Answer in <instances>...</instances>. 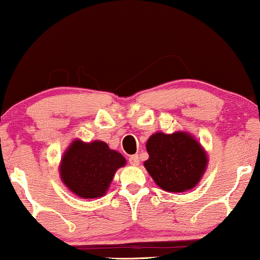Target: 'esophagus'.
Here are the masks:
<instances>
[{
  "mask_svg": "<svg viewBox=\"0 0 260 260\" xmlns=\"http://www.w3.org/2000/svg\"><path fill=\"white\" fill-rule=\"evenodd\" d=\"M129 164L132 166H139V165H140V160H139V156L137 154L129 156Z\"/></svg>",
  "mask_w": 260,
  "mask_h": 260,
  "instance_id": "esophagus-1",
  "label": "esophagus"
}]
</instances>
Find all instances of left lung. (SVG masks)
<instances>
[{
	"mask_svg": "<svg viewBox=\"0 0 260 260\" xmlns=\"http://www.w3.org/2000/svg\"><path fill=\"white\" fill-rule=\"evenodd\" d=\"M146 149L149 157L143 166L162 190H190L202 180L208 167L207 152L188 132H156L148 138Z\"/></svg>",
	"mask_w": 260,
	"mask_h": 260,
	"instance_id": "8db88e82",
	"label": "left lung"
}]
</instances>
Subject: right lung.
Instances as JSON below:
<instances>
[{
  "instance_id": "1",
  "label": "right lung",
  "mask_w": 260,
  "mask_h": 260,
  "mask_svg": "<svg viewBox=\"0 0 260 260\" xmlns=\"http://www.w3.org/2000/svg\"><path fill=\"white\" fill-rule=\"evenodd\" d=\"M126 165V158L106 142H84L75 139L65 149L59 164V176L65 187L81 199L105 195L115 172Z\"/></svg>"
}]
</instances>
